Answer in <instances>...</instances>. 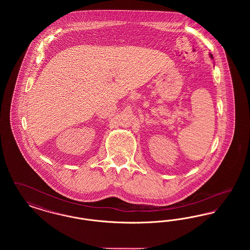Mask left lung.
<instances>
[{
    "instance_id": "1",
    "label": "left lung",
    "mask_w": 250,
    "mask_h": 250,
    "mask_svg": "<svg viewBox=\"0 0 250 250\" xmlns=\"http://www.w3.org/2000/svg\"><path fill=\"white\" fill-rule=\"evenodd\" d=\"M210 57H211V58H212V59H213V58H214V57H213V55H212V54H211V53H210Z\"/></svg>"
}]
</instances>
